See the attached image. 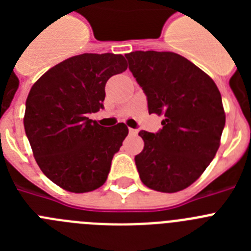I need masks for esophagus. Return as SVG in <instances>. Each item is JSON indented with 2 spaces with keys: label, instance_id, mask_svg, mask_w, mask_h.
<instances>
[{
  "label": "esophagus",
  "instance_id": "esophagus-1",
  "mask_svg": "<svg viewBox=\"0 0 251 251\" xmlns=\"http://www.w3.org/2000/svg\"><path fill=\"white\" fill-rule=\"evenodd\" d=\"M129 133L130 134H137V133H138V130L133 129V128H129Z\"/></svg>",
  "mask_w": 251,
  "mask_h": 251
}]
</instances>
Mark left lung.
Segmentation results:
<instances>
[{"label": "left lung", "mask_w": 251, "mask_h": 251, "mask_svg": "<svg viewBox=\"0 0 251 251\" xmlns=\"http://www.w3.org/2000/svg\"><path fill=\"white\" fill-rule=\"evenodd\" d=\"M129 70L147 97L148 113L163 115L157 133L141 130L134 157L142 182L159 192L188 187L214 159L225 127L221 94L211 77L175 52L134 51Z\"/></svg>", "instance_id": "8db88e82"}]
</instances>
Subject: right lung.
Segmentation results:
<instances>
[{
  "label": "right lung",
  "instance_id": "right-lung-1",
  "mask_svg": "<svg viewBox=\"0 0 251 251\" xmlns=\"http://www.w3.org/2000/svg\"><path fill=\"white\" fill-rule=\"evenodd\" d=\"M127 68L122 55H77L51 68L28 93L24 126L35 159L66 191L89 192L106 181L128 128L103 127L89 115L104 108L108 79Z\"/></svg>",
  "mask_w": 251,
  "mask_h": 251
}]
</instances>
